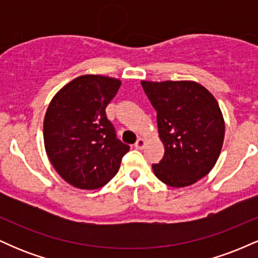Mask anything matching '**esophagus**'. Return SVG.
<instances>
[{
	"mask_svg": "<svg viewBox=\"0 0 258 258\" xmlns=\"http://www.w3.org/2000/svg\"><path fill=\"white\" fill-rule=\"evenodd\" d=\"M144 146H146V141H144L143 138H138L137 142L135 143V147L137 148V149H143Z\"/></svg>",
	"mask_w": 258,
	"mask_h": 258,
	"instance_id": "obj_1",
	"label": "esophagus"
}]
</instances>
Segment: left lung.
Returning <instances> with one entry per match:
<instances>
[{
  "instance_id": "1",
  "label": "left lung",
  "mask_w": 258,
  "mask_h": 258,
  "mask_svg": "<svg viewBox=\"0 0 258 258\" xmlns=\"http://www.w3.org/2000/svg\"><path fill=\"white\" fill-rule=\"evenodd\" d=\"M156 110L164 158L153 164L165 184H194L215 166L224 139V120L215 97L193 81H142Z\"/></svg>"
}]
</instances>
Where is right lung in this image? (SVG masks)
<instances>
[{
	"instance_id": "obj_1",
	"label": "right lung",
	"mask_w": 258,
	"mask_h": 258,
	"mask_svg": "<svg viewBox=\"0 0 258 258\" xmlns=\"http://www.w3.org/2000/svg\"><path fill=\"white\" fill-rule=\"evenodd\" d=\"M120 80L82 75L53 97L43 122V139L53 167L80 189L105 185L120 168L130 146L116 137L105 114Z\"/></svg>"
}]
</instances>
